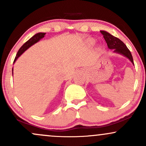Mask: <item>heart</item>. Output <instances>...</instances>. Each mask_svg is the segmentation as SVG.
Instances as JSON below:
<instances>
[{"label":"heart","mask_w":146,"mask_h":146,"mask_svg":"<svg viewBox=\"0 0 146 146\" xmlns=\"http://www.w3.org/2000/svg\"><path fill=\"white\" fill-rule=\"evenodd\" d=\"M95 42V40L93 39V38H88V39L86 40V44L89 45V46H92V45L94 44Z\"/></svg>","instance_id":"b5f03b06"}]
</instances>
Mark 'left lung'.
Wrapping results in <instances>:
<instances>
[{
  "label": "left lung",
  "instance_id": "left-lung-1",
  "mask_svg": "<svg viewBox=\"0 0 146 146\" xmlns=\"http://www.w3.org/2000/svg\"><path fill=\"white\" fill-rule=\"evenodd\" d=\"M100 32L103 35L104 38L105 40L107 43V45H108V47L110 49H114L115 53H119V54L123 55V56L126 57L133 64V65H135L134 64L133 58H132L130 50L128 49L126 45L121 40L116 38V37L112 36L109 33L106 32L105 31H101Z\"/></svg>",
  "mask_w": 146,
  "mask_h": 146
}]
</instances>
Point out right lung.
<instances>
[{
	"label": "right lung",
	"instance_id": "right-lung-1",
	"mask_svg": "<svg viewBox=\"0 0 146 146\" xmlns=\"http://www.w3.org/2000/svg\"><path fill=\"white\" fill-rule=\"evenodd\" d=\"M44 36H45V33H36V34H35L33 37H31L29 40L27 41L26 42H25V44H23L21 48H20V49L18 50L17 54H16V58H15L14 59V63L16 62V60L18 59V57L21 56V55L23 54V53H24L27 48H29L30 46H32L33 44H35V43L38 42L40 40L42 39V38H44ZM12 74H13V68H12Z\"/></svg>",
	"mask_w": 146,
	"mask_h": 146
}]
</instances>
